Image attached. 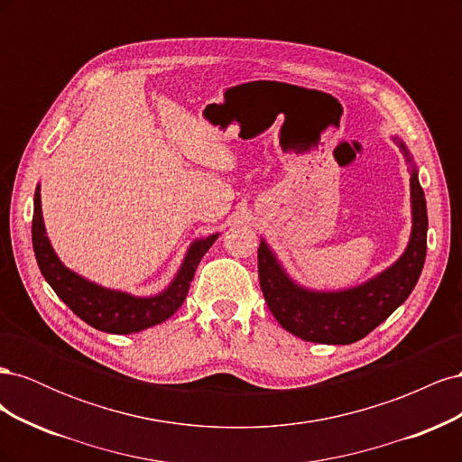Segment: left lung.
<instances>
[{"mask_svg": "<svg viewBox=\"0 0 462 462\" xmlns=\"http://www.w3.org/2000/svg\"><path fill=\"white\" fill-rule=\"evenodd\" d=\"M411 163L412 231L401 258L368 282L341 291H314L292 282L263 239L258 248V277L265 304L283 329L324 345H351L375 329L409 299L426 260L428 212L424 190L409 148L393 136Z\"/></svg>", "mask_w": 462, "mask_h": 462, "instance_id": "obj_1", "label": "left lung"}]
</instances>
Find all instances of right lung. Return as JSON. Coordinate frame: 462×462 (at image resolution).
<instances>
[{
    "label": "right lung",
    "mask_w": 462,
    "mask_h": 462,
    "mask_svg": "<svg viewBox=\"0 0 462 462\" xmlns=\"http://www.w3.org/2000/svg\"><path fill=\"white\" fill-rule=\"evenodd\" d=\"M219 233L206 236V239L194 241L183 263L167 285L158 295L152 297H134L131 292L107 289L88 282L82 275L69 270L58 258L55 250L48 239L44 217H42V200L40 185L34 192V216H32V246L38 268L44 275L50 287L55 291L69 309H71L80 319L88 326L116 335H129L158 326L167 318H171L180 304L185 302L190 282L197 272L200 260L216 243Z\"/></svg>",
    "instance_id": "1"
}]
</instances>
